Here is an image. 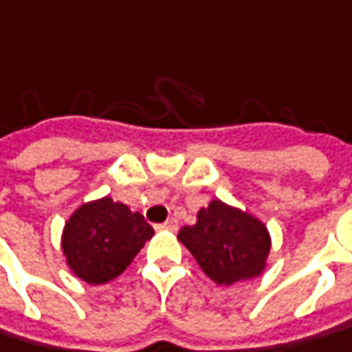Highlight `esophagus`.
Returning <instances> with one entry per match:
<instances>
[{"instance_id":"esophagus-1","label":"esophagus","mask_w":352,"mask_h":352,"mask_svg":"<svg viewBox=\"0 0 352 352\" xmlns=\"http://www.w3.org/2000/svg\"><path fill=\"white\" fill-rule=\"evenodd\" d=\"M177 227H179V223H177V219H167L166 223H160V226H156L157 231H177Z\"/></svg>"}]
</instances>
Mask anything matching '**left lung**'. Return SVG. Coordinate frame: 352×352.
I'll return each instance as SVG.
<instances>
[{"mask_svg": "<svg viewBox=\"0 0 352 352\" xmlns=\"http://www.w3.org/2000/svg\"><path fill=\"white\" fill-rule=\"evenodd\" d=\"M177 239L212 281L226 287L260 276L272 248L270 233L258 217L221 200L200 208L195 226L183 227Z\"/></svg>", "mask_w": 352, "mask_h": 352, "instance_id": "1", "label": "left lung"}]
</instances>
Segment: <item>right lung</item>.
<instances>
[{
    "label": "right lung",
    "instance_id": "right-lung-1",
    "mask_svg": "<svg viewBox=\"0 0 352 352\" xmlns=\"http://www.w3.org/2000/svg\"><path fill=\"white\" fill-rule=\"evenodd\" d=\"M154 236L142 214L104 196L76 208L61 236L67 266L90 285L119 277Z\"/></svg>",
    "mask_w": 352,
    "mask_h": 352
}]
</instances>
